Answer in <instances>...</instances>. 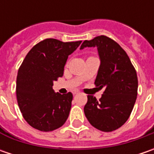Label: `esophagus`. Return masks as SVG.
I'll return each instance as SVG.
<instances>
[{
  "instance_id": "esophagus-1",
  "label": "esophagus",
  "mask_w": 154,
  "mask_h": 154,
  "mask_svg": "<svg viewBox=\"0 0 154 154\" xmlns=\"http://www.w3.org/2000/svg\"><path fill=\"white\" fill-rule=\"evenodd\" d=\"M78 93H80V92H79V91H77V90H74V91H73V94H74V95H76V94H78Z\"/></svg>"
}]
</instances>
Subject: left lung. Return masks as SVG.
<instances>
[{"label": "left lung", "mask_w": 154, "mask_h": 154, "mask_svg": "<svg viewBox=\"0 0 154 154\" xmlns=\"http://www.w3.org/2000/svg\"><path fill=\"white\" fill-rule=\"evenodd\" d=\"M86 47H97L100 66L94 84L103 93L99 100L88 95L84 112L93 127L110 132L122 126L132 112L138 89L136 71L124 50L106 36L85 40L80 50Z\"/></svg>", "instance_id": "8db88e82"}]
</instances>
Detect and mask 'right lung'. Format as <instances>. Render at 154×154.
Returning <instances> with one entry per match:
<instances>
[{"label": "right lung", "mask_w": 154, "mask_h": 154, "mask_svg": "<svg viewBox=\"0 0 154 154\" xmlns=\"http://www.w3.org/2000/svg\"><path fill=\"white\" fill-rule=\"evenodd\" d=\"M81 41L64 43L47 38L33 46L19 68L17 101L25 120L40 131L62 127L68 119L73 94H60L53 82L63 75L64 66Z\"/></svg>", "instance_id": "1"}]
</instances>
